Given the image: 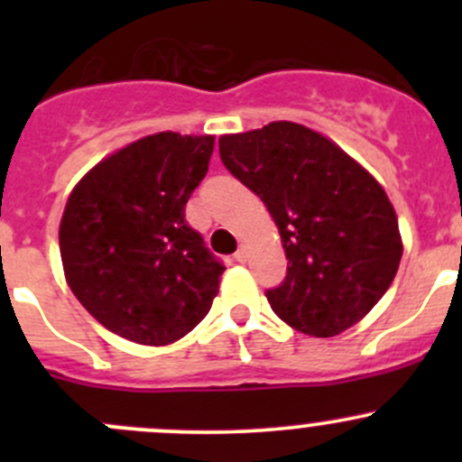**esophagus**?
I'll return each mask as SVG.
<instances>
[{
    "label": "esophagus",
    "instance_id": "esophagus-1",
    "mask_svg": "<svg viewBox=\"0 0 462 462\" xmlns=\"http://www.w3.org/2000/svg\"><path fill=\"white\" fill-rule=\"evenodd\" d=\"M235 259L239 261V263H244V261L248 259V248H245L244 244H241V245H239V250H236V253H235Z\"/></svg>",
    "mask_w": 462,
    "mask_h": 462
}]
</instances>
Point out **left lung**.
Masks as SVG:
<instances>
[{
    "label": "left lung",
    "instance_id": "8db88e82",
    "mask_svg": "<svg viewBox=\"0 0 462 462\" xmlns=\"http://www.w3.org/2000/svg\"><path fill=\"white\" fill-rule=\"evenodd\" d=\"M218 153L282 235L288 270L265 291L270 309L313 337L357 324L382 300L402 257L382 185L328 138L286 120L221 136Z\"/></svg>",
    "mask_w": 462,
    "mask_h": 462
}]
</instances>
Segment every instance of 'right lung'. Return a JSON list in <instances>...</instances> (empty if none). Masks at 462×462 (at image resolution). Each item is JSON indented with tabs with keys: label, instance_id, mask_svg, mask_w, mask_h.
Instances as JSON below:
<instances>
[{
	"label": "right lung",
	"instance_id": "add662e5",
	"mask_svg": "<svg viewBox=\"0 0 462 462\" xmlns=\"http://www.w3.org/2000/svg\"><path fill=\"white\" fill-rule=\"evenodd\" d=\"M214 136L161 132L97 162L60 223L69 288L111 333L165 346L212 309L226 265L185 221Z\"/></svg>",
	"mask_w": 462,
	"mask_h": 462
}]
</instances>
